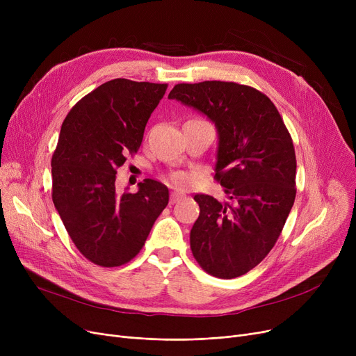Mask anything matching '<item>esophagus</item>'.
Returning <instances> with one entry per match:
<instances>
[{
	"mask_svg": "<svg viewBox=\"0 0 356 356\" xmlns=\"http://www.w3.org/2000/svg\"><path fill=\"white\" fill-rule=\"evenodd\" d=\"M181 199H183V195H181V193L173 192V193L170 195V204H175V203H177L179 200H181Z\"/></svg>",
	"mask_w": 356,
	"mask_h": 356,
	"instance_id": "obj_1",
	"label": "esophagus"
}]
</instances>
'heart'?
Instances as JSON below:
<instances>
[{"label": "heart", "mask_w": 356, "mask_h": 356, "mask_svg": "<svg viewBox=\"0 0 356 356\" xmlns=\"http://www.w3.org/2000/svg\"><path fill=\"white\" fill-rule=\"evenodd\" d=\"M168 180L177 189H189L195 181V177L186 172H173L168 175Z\"/></svg>", "instance_id": "1"}]
</instances>
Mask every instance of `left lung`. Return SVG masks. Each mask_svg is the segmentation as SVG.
Listing matches in <instances>:
<instances>
[{
    "label": "left lung",
    "mask_w": 356,
    "mask_h": 356,
    "mask_svg": "<svg viewBox=\"0 0 356 356\" xmlns=\"http://www.w3.org/2000/svg\"><path fill=\"white\" fill-rule=\"evenodd\" d=\"M168 98L208 115L219 134L215 180L229 203L196 195L191 231L197 264L218 278L244 275L263 261L282 234L296 199V153L271 99L236 82L177 83Z\"/></svg>",
    "instance_id": "8db88e82"
}]
</instances>
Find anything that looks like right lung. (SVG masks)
<instances>
[{
  "label": "right lung",
  "instance_id": "right-lung-1",
  "mask_svg": "<svg viewBox=\"0 0 356 356\" xmlns=\"http://www.w3.org/2000/svg\"><path fill=\"white\" fill-rule=\"evenodd\" d=\"M167 83L114 79L74 104L51 156V199L74 247L101 267H120L143 248L168 203V189L145 179L117 193V170L137 154L145 124Z\"/></svg>",
  "mask_w": 356,
  "mask_h": 356
}]
</instances>
